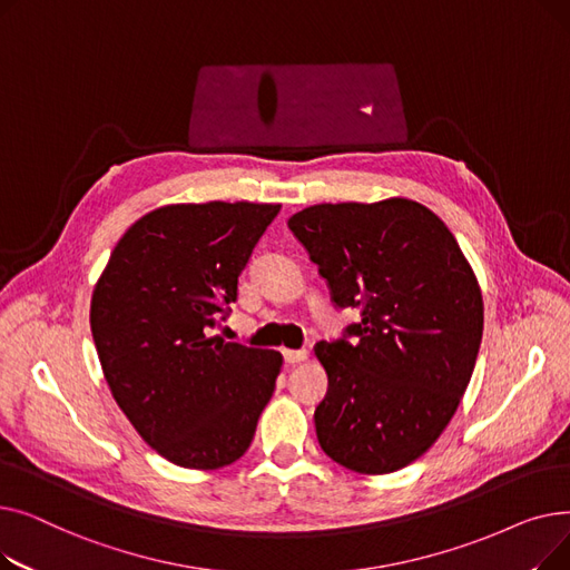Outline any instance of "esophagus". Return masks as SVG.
<instances>
[{"label":"esophagus","instance_id":"1","mask_svg":"<svg viewBox=\"0 0 570 570\" xmlns=\"http://www.w3.org/2000/svg\"><path fill=\"white\" fill-rule=\"evenodd\" d=\"M282 353H284V361H286L288 365L307 361V351H305V348H297V351H295V348H284Z\"/></svg>","mask_w":570,"mask_h":570}]
</instances>
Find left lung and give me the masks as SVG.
<instances>
[{
  "label": "left lung",
  "mask_w": 570,
  "mask_h": 570,
  "mask_svg": "<svg viewBox=\"0 0 570 570\" xmlns=\"http://www.w3.org/2000/svg\"><path fill=\"white\" fill-rule=\"evenodd\" d=\"M288 228L337 307H363L354 342H318L327 374L316 436L355 473H393L455 415L483 340V295L455 235L409 198L321 203Z\"/></svg>",
  "instance_id": "obj_1"
}]
</instances>
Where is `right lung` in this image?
I'll list each match as a JSON object with an SVG mask.
<instances>
[{
	"label": "right lung",
	"mask_w": 570,
	"mask_h": 570,
	"mask_svg": "<svg viewBox=\"0 0 570 570\" xmlns=\"http://www.w3.org/2000/svg\"><path fill=\"white\" fill-rule=\"evenodd\" d=\"M279 203H177L119 237L89 305L106 383L147 445L185 469L247 453L279 351L213 335Z\"/></svg>",
	"instance_id": "1"
}]
</instances>
